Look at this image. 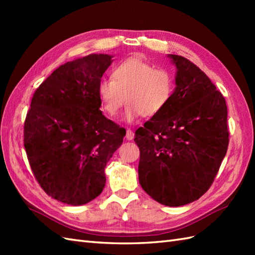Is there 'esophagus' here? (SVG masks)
I'll use <instances>...</instances> for the list:
<instances>
[{"instance_id":"esophagus-1","label":"esophagus","mask_w":255,"mask_h":255,"mask_svg":"<svg viewBox=\"0 0 255 255\" xmlns=\"http://www.w3.org/2000/svg\"><path fill=\"white\" fill-rule=\"evenodd\" d=\"M133 137H134V133H133V131L131 130V129H127V131H126V139H127V140H132Z\"/></svg>"}]
</instances>
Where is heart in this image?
<instances>
[{
    "instance_id": "heart-1",
    "label": "heart",
    "mask_w": 255,
    "mask_h": 255,
    "mask_svg": "<svg viewBox=\"0 0 255 255\" xmlns=\"http://www.w3.org/2000/svg\"><path fill=\"white\" fill-rule=\"evenodd\" d=\"M97 93L102 108L115 117L126 100L124 119L128 123L138 117H153L169 105L174 93V78L166 69H155L140 58H128L113 69L112 80L103 79Z\"/></svg>"
}]
</instances>
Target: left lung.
Listing matches in <instances>:
<instances>
[{
  "instance_id": "1",
  "label": "left lung",
  "mask_w": 255,
  "mask_h": 255,
  "mask_svg": "<svg viewBox=\"0 0 255 255\" xmlns=\"http://www.w3.org/2000/svg\"><path fill=\"white\" fill-rule=\"evenodd\" d=\"M176 67L175 89L163 111L140 127L139 183L156 202L178 207L208 191L227 153L226 100L186 58L167 55Z\"/></svg>"
}]
</instances>
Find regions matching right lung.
<instances>
[{
  "label": "right lung",
  "instance_id": "obj_1",
  "mask_svg": "<svg viewBox=\"0 0 255 255\" xmlns=\"http://www.w3.org/2000/svg\"><path fill=\"white\" fill-rule=\"evenodd\" d=\"M113 56L92 55L56 69L31 99L24 147L44 191L59 202L88 204L105 186V167L126 130L103 115L97 88Z\"/></svg>",
  "mask_w": 255,
  "mask_h": 255
}]
</instances>
